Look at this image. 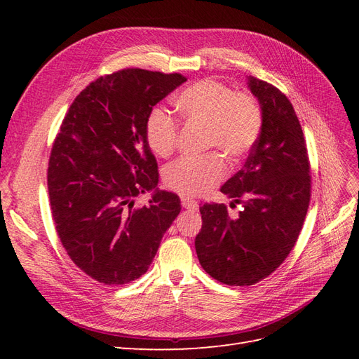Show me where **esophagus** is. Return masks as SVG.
Listing matches in <instances>:
<instances>
[{"mask_svg": "<svg viewBox=\"0 0 359 359\" xmlns=\"http://www.w3.org/2000/svg\"><path fill=\"white\" fill-rule=\"evenodd\" d=\"M181 205L184 206L186 210H190V211H196L199 208V205L196 201H193L190 198H181Z\"/></svg>", "mask_w": 359, "mask_h": 359, "instance_id": "esophagus-1", "label": "esophagus"}]
</instances>
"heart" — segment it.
<instances>
[{"label": "heart", "instance_id": "obj_1", "mask_svg": "<svg viewBox=\"0 0 359 359\" xmlns=\"http://www.w3.org/2000/svg\"><path fill=\"white\" fill-rule=\"evenodd\" d=\"M182 121L205 127V144L219 148L231 158L245 156L262 130V111L255 97L235 93L219 81L203 79L182 90L175 99ZM145 139L158 157H169L177 147L178 123L166 111H151L145 121ZM226 175L220 154L182 157L165 169V184L187 196L208 191Z\"/></svg>", "mask_w": 359, "mask_h": 359}]
</instances>
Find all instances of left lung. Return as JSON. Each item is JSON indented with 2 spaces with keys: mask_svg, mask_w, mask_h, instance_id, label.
<instances>
[{
  "mask_svg": "<svg viewBox=\"0 0 359 359\" xmlns=\"http://www.w3.org/2000/svg\"><path fill=\"white\" fill-rule=\"evenodd\" d=\"M248 90L262 111V130L245 165L220 191L243 203L236 219L222 203L201 206L194 247L202 268L220 283L250 286L283 264L310 203V165L298 116L287 97L253 76Z\"/></svg>",
  "mask_w": 359,
  "mask_h": 359,
  "instance_id": "obj_1",
  "label": "left lung"
}]
</instances>
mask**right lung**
Listing matches in <instances>:
<instances>
[{"label":"right lung","instance_id":"1","mask_svg":"<svg viewBox=\"0 0 359 359\" xmlns=\"http://www.w3.org/2000/svg\"><path fill=\"white\" fill-rule=\"evenodd\" d=\"M187 79L126 69L102 76L76 97L53 142L48 189L53 223L67 255L104 285L144 276L181 211L175 193L158 190L145 139L153 107ZM151 191L149 205L134 198Z\"/></svg>","mask_w":359,"mask_h":359}]
</instances>
